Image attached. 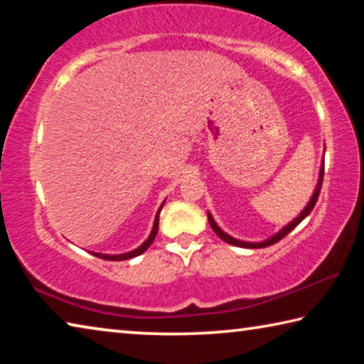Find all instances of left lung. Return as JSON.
I'll use <instances>...</instances> for the list:
<instances>
[{
    "label": "left lung",
    "mask_w": 364,
    "mask_h": 364,
    "mask_svg": "<svg viewBox=\"0 0 364 364\" xmlns=\"http://www.w3.org/2000/svg\"><path fill=\"white\" fill-rule=\"evenodd\" d=\"M323 176H324V164H323V167H321V171H319V181H318V186H316V189H315V194H313V197L310 199V202H308V205L304 208V212H301L297 218H295L294 221H291V223H289L287 226H284L282 228V230L278 232V234H274L273 237H269V239H267V241H263V242H244V241H237V239H234V237H231V236H228L226 232H223L220 230V228L217 226V223H215L213 221V218H212V215L208 213V223H210V226H212V230L217 232V236L218 237H221L223 239L225 242H228V244H231V245H236V247H247V249H262V247H268V245H273V244H276L278 241H281L282 237L284 236H287L289 232H291L295 226H297L301 220H305L308 215L311 213V210H313V207L316 205V200H318V197H319V193H321V186H323Z\"/></svg>",
    "instance_id": "obj_1"
}]
</instances>
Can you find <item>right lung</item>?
<instances>
[{
	"label": "right lung",
	"instance_id": "obj_1",
	"mask_svg": "<svg viewBox=\"0 0 364 364\" xmlns=\"http://www.w3.org/2000/svg\"><path fill=\"white\" fill-rule=\"evenodd\" d=\"M164 207V204H162ZM162 207L159 208V212L156 215V220H154V228L151 231V236L146 239V242L141 245V247H138L136 250L133 252H128V254H122V255H104V254H93L96 257L102 258V260H110V262H122V260H128V258H133V257H138L143 254V252H146L147 249H149V245L154 242V239H156V234H157V230H159V215H160V210H162Z\"/></svg>",
	"mask_w": 364,
	"mask_h": 364
}]
</instances>
